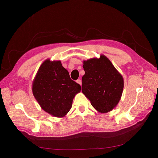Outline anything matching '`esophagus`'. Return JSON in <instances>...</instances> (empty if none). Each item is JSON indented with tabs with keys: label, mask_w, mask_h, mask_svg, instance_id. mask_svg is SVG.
I'll use <instances>...</instances> for the list:
<instances>
[{
	"label": "esophagus",
	"mask_w": 158,
	"mask_h": 158,
	"mask_svg": "<svg viewBox=\"0 0 158 158\" xmlns=\"http://www.w3.org/2000/svg\"><path fill=\"white\" fill-rule=\"evenodd\" d=\"M76 82H77V83H78L79 84H80L81 85H82V81H81V79H77V80L76 81Z\"/></svg>",
	"instance_id": "34e87169"
}]
</instances>
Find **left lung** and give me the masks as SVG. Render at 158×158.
<instances>
[{"mask_svg":"<svg viewBox=\"0 0 158 158\" xmlns=\"http://www.w3.org/2000/svg\"><path fill=\"white\" fill-rule=\"evenodd\" d=\"M82 92L99 112L106 113L119 102L124 88L122 75L104 55L83 61Z\"/></svg>","mask_w":158,"mask_h":158,"instance_id":"1","label":"left lung"}]
</instances>
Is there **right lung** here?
I'll use <instances>...</instances> for the list:
<instances>
[{"instance_id":"right-lung-1","label":"right lung","mask_w":158,"mask_h":158,"mask_svg":"<svg viewBox=\"0 0 158 158\" xmlns=\"http://www.w3.org/2000/svg\"><path fill=\"white\" fill-rule=\"evenodd\" d=\"M32 93L41 108L56 118L68 113L81 85L73 81L60 60L46 59L32 82Z\"/></svg>"}]
</instances>
